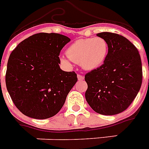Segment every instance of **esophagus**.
<instances>
[{"label":"esophagus","instance_id":"34e87169","mask_svg":"<svg viewBox=\"0 0 149 149\" xmlns=\"http://www.w3.org/2000/svg\"><path fill=\"white\" fill-rule=\"evenodd\" d=\"M77 78H78V80H83L84 79V76H82V75L78 74L77 75Z\"/></svg>","mask_w":149,"mask_h":149}]
</instances>
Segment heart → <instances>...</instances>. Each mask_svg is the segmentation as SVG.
Instances as JSON below:
<instances>
[{"instance_id": "1", "label": "heart", "mask_w": 149, "mask_h": 149, "mask_svg": "<svg viewBox=\"0 0 149 149\" xmlns=\"http://www.w3.org/2000/svg\"><path fill=\"white\" fill-rule=\"evenodd\" d=\"M108 54V43L102 37L80 38L75 41L66 49V55L70 61L80 64L85 70H94L104 63ZM61 60L69 63L62 58Z\"/></svg>"}]
</instances>
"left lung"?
<instances>
[{
    "instance_id": "1",
    "label": "left lung",
    "mask_w": 149,
    "mask_h": 149,
    "mask_svg": "<svg viewBox=\"0 0 149 149\" xmlns=\"http://www.w3.org/2000/svg\"><path fill=\"white\" fill-rule=\"evenodd\" d=\"M108 43L104 63L85 75L87 102L97 113L119 114L129 107L140 91L142 83L141 56L127 38L115 33L101 32Z\"/></svg>"
}]
</instances>
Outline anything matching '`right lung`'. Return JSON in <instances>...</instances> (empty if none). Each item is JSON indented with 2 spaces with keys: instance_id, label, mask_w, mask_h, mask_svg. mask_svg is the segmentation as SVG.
I'll return each instance as SVG.
<instances>
[{
  "instance_id": "1",
  "label": "right lung",
  "mask_w": 149,
  "mask_h": 149,
  "mask_svg": "<svg viewBox=\"0 0 149 149\" xmlns=\"http://www.w3.org/2000/svg\"><path fill=\"white\" fill-rule=\"evenodd\" d=\"M70 38L57 33H38L22 41L9 56L5 83L19 111L35 119L59 112L77 81L75 72L60 69L59 54Z\"/></svg>"
}]
</instances>
